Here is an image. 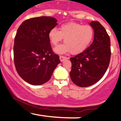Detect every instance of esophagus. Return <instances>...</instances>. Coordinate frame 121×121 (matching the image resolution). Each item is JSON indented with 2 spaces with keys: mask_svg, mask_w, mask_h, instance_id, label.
Here are the masks:
<instances>
[{
  "mask_svg": "<svg viewBox=\"0 0 121 121\" xmlns=\"http://www.w3.org/2000/svg\"><path fill=\"white\" fill-rule=\"evenodd\" d=\"M68 59H69L68 57H65V56H60V61L61 62L64 61L65 60H68Z\"/></svg>",
  "mask_w": 121,
  "mask_h": 121,
  "instance_id": "obj_1",
  "label": "esophagus"
}]
</instances>
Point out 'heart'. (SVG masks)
Instances as JSON below:
<instances>
[{
	"label": "heart",
	"instance_id": "obj_1",
	"mask_svg": "<svg viewBox=\"0 0 121 121\" xmlns=\"http://www.w3.org/2000/svg\"><path fill=\"white\" fill-rule=\"evenodd\" d=\"M93 36L94 30L91 26H82L74 22L61 25L60 30L53 28L48 33L50 42L53 45H57L64 38L65 44L58 45L54 49L59 54L70 52L77 55L84 52L91 44Z\"/></svg>",
	"mask_w": 121,
	"mask_h": 121
}]
</instances>
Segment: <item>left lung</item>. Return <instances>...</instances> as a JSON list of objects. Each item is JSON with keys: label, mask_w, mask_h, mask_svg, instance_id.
<instances>
[{"label": "left lung", "mask_w": 121, "mask_h": 121, "mask_svg": "<svg viewBox=\"0 0 121 121\" xmlns=\"http://www.w3.org/2000/svg\"><path fill=\"white\" fill-rule=\"evenodd\" d=\"M94 30V40L86 49L70 59V77L74 84L87 87L102 78L109 66L110 40L105 28L98 22L89 23Z\"/></svg>", "instance_id": "1"}]
</instances>
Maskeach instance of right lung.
<instances>
[{"label": "right lung", "mask_w": 121, "mask_h": 121, "mask_svg": "<svg viewBox=\"0 0 121 121\" xmlns=\"http://www.w3.org/2000/svg\"><path fill=\"white\" fill-rule=\"evenodd\" d=\"M57 21L50 16L34 17L25 20L18 28L13 47L15 65L19 76L30 85H40L49 81L60 63L48 37Z\"/></svg>", "instance_id": "obj_1"}]
</instances>
